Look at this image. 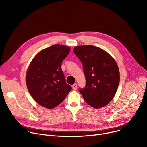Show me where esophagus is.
I'll list each match as a JSON object with an SVG mask.
<instances>
[{"label": "esophagus", "instance_id": "obj_1", "mask_svg": "<svg viewBox=\"0 0 147 147\" xmlns=\"http://www.w3.org/2000/svg\"><path fill=\"white\" fill-rule=\"evenodd\" d=\"M72 87H73V89H74V90H76L77 89V88H78V84H77L76 83H74L73 85L72 86Z\"/></svg>", "mask_w": 147, "mask_h": 147}]
</instances>
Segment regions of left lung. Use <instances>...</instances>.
Returning <instances> with one entry per match:
<instances>
[{
  "label": "left lung",
  "mask_w": 147,
  "mask_h": 147,
  "mask_svg": "<svg viewBox=\"0 0 147 147\" xmlns=\"http://www.w3.org/2000/svg\"><path fill=\"white\" fill-rule=\"evenodd\" d=\"M74 53L83 64L86 86L79 88L85 102L99 109L109 104L116 93L120 73L115 61L104 50L92 45L78 46Z\"/></svg>",
  "instance_id": "8db88e82"
}]
</instances>
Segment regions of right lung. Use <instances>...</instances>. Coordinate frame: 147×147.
<instances>
[{
    "instance_id": "add662e5",
    "label": "right lung",
    "mask_w": 147,
    "mask_h": 147,
    "mask_svg": "<svg viewBox=\"0 0 147 147\" xmlns=\"http://www.w3.org/2000/svg\"><path fill=\"white\" fill-rule=\"evenodd\" d=\"M70 48L55 44L34 57L28 68L26 83L29 93L40 105L52 109L64 101L72 88L61 69Z\"/></svg>"
}]
</instances>
